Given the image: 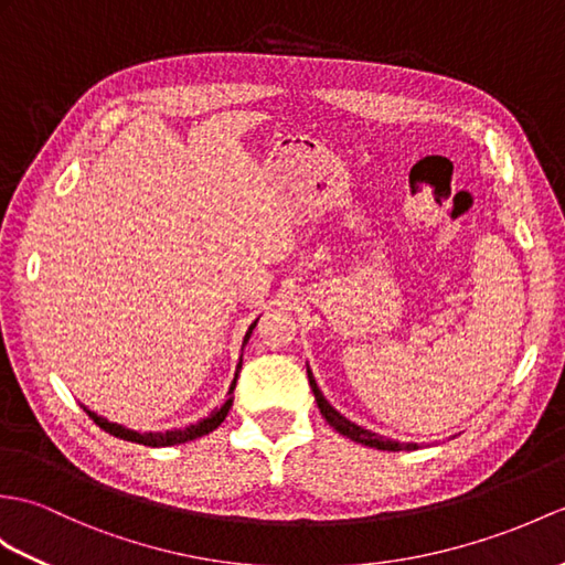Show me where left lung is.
<instances>
[{
	"mask_svg": "<svg viewBox=\"0 0 565 565\" xmlns=\"http://www.w3.org/2000/svg\"><path fill=\"white\" fill-rule=\"evenodd\" d=\"M306 371H308V383H310V390L315 395V402H318V409L320 414L324 416V422L330 424L337 433H342L344 438L353 440V443H361V445H369V448H375V450H387V452H399V450H416L418 443H399V440H392L387 436H377V433L363 428L359 424L349 422V418L344 414H339L334 406L324 399L322 390L318 387V383H315V375L310 371V365L306 363Z\"/></svg>",
	"mask_w": 565,
	"mask_h": 565,
	"instance_id": "left-lung-1",
	"label": "left lung"
}]
</instances>
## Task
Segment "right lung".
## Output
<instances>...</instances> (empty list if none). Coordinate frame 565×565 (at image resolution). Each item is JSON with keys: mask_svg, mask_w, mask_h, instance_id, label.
Instances as JSON below:
<instances>
[{"mask_svg": "<svg viewBox=\"0 0 565 565\" xmlns=\"http://www.w3.org/2000/svg\"><path fill=\"white\" fill-rule=\"evenodd\" d=\"M257 320H259V318H257ZM257 320H255L250 327H247V332H245V337H243V349H245V344H247V339H250ZM241 369H243V353H241L238 365H235V375H233V383H231V387H228V392H226V402H223V404L218 406V409H214L206 418H202V422L190 424V426H185V428H173V430H163V433H161V430H147V433H141V430H135V428H127V426H122V424L108 422V418H103L100 414L90 412L86 404H82V406H84V412H86L90 418H94L96 426H100L105 433H110V436H115V438H122V440H129V443L147 445V448H168V445H180V443H188V440H194V438H202V436H206V433H212L214 428L221 426V422L228 416V409L233 406V390H235V383H238Z\"/></svg>", "mask_w": 565, "mask_h": 565, "instance_id": "add662e5", "label": "right lung"}]
</instances>
